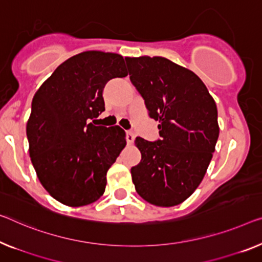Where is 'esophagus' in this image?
Wrapping results in <instances>:
<instances>
[{"instance_id": "1", "label": "esophagus", "mask_w": 262, "mask_h": 262, "mask_svg": "<svg viewBox=\"0 0 262 262\" xmlns=\"http://www.w3.org/2000/svg\"><path fill=\"white\" fill-rule=\"evenodd\" d=\"M126 138H127V142H128V144H132L133 142H134V139H135L134 133H133V132H127Z\"/></svg>"}]
</instances>
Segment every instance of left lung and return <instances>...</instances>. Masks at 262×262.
<instances>
[{
  "label": "left lung",
  "instance_id": "1",
  "mask_svg": "<svg viewBox=\"0 0 262 262\" xmlns=\"http://www.w3.org/2000/svg\"><path fill=\"white\" fill-rule=\"evenodd\" d=\"M130 81L159 121L161 140L136 138L142 159L132 180L143 200L181 204L204 179L219 138L215 101L196 74L166 57H124Z\"/></svg>",
  "mask_w": 262,
  "mask_h": 262
}]
</instances>
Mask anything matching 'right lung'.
I'll use <instances>...</instances> for the list:
<instances>
[{
	"label": "right lung",
	"instance_id": "1",
	"mask_svg": "<svg viewBox=\"0 0 262 262\" xmlns=\"http://www.w3.org/2000/svg\"><path fill=\"white\" fill-rule=\"evenodd\" d=\"M127 75L122 55L88 50L61 63L35 93L27 122L30 160L41 185L61 204L84 206L103 195L126 133L89 120L104 111L107 82Z\"/></svg>",
	"mask_w": 262,
	"mask_h": 262
}]
</instances>
